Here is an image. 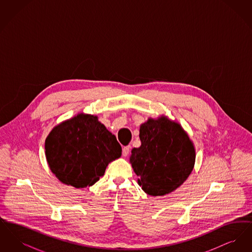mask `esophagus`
<instances>
[{
	"mask_svg": "<svg viewBox=\"0 0 252 252\" xmlns=\"http://www.w3.org/2000/svg\"><path fill=\"white\" fill-rule=\"evenodd\" d=\"M129 152H130V146H129V145H127V146H125V147L123 148V156H128Z\"/></svg>",
	"mask_w": 252,
	"mask_h": 252,
	"instance_id": "1",
	"label": "esophagus"
}]
</instances>
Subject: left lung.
<instances>
[{"instance_id":"obj_1","label":"left lung","mask_w":252,"mask_h":252,"mask_svg":"<svg viewBox=\"0 0 252 252\" xmlns=\"http://www.w3.org/2000/svg\"><path fill=\"white\" fill-rule=\"evenodd\" d=\"M141 146L133 148L130 162L144 192L153 196L173 192L192 171L195 151L179 124L165 117L149 119L140 127Z\"/></svg>"}]
</instances>
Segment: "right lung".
I'll use <instances>...</instances> for the list:
<instances>
[{
    "label": "right lung",
    "mask_w": 252,
    "mask_h": 252,
    "mask_svg": "<svg viewBox=\"0 0 252 252\" xmlns=\"http://www.w3.org/2000/svg\"><path fill=\"white\" fill-rule=\"evenodd\" d=\"M45 154L49 167L61 182L85 188L94 185L108 163L120 158L122 147L96 116L79 114L50 132Z\"/></svg>",
    "instance_id": "1"
}]
</instances>
